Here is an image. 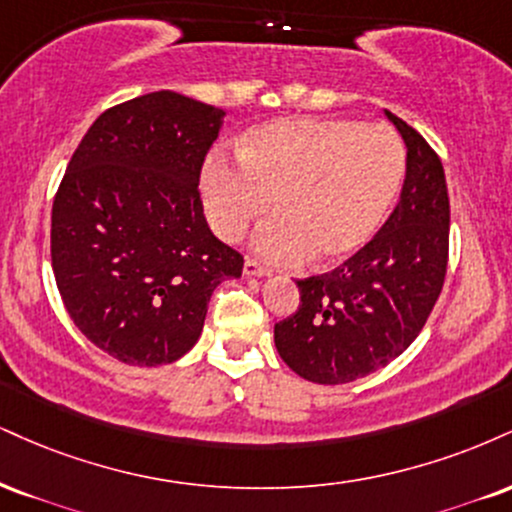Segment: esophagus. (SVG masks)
Masks as SVG:
<instances>
[{
  "mask_svg": "<svg viewBox=\"0 0 512 512\" xmlns=\"http://www.w3.org/2000/svg\"><path fill=\"white\" fill-rule=\"evenodd\" d=\"M243 272L248 274V276H267L269 274V267H267V264L257 262L255 257H245Z\"/></svg>",
  "mask_w": 512,
  "mask_h": 512,
  "instance_id": "34e87169",
  "label": "esophagus"
}]
</instances>
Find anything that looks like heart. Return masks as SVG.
<instances>
[{"label":"heart","instance_id":"obj_1","mask_svg":"<svg viewBox=\"0 0 512 512\" xmlns=\"http://www.w3.org/2000/svg\"><path fill=\"white\" fill-rule=\"evenodd\" d=\"M405 174V145L386 123L279 119L252 128L238 162L212 155L202 171L207 219L238 240L255 219L276 217L255 236L269 260H346L377 233Z\"/></svg>","mask_w":512,"mask_h":512}]
</instances>
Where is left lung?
<instances>
[{"mask_svg": "<svg viewBox=\"0 0 512 512\" xmlns=\"http://www.w3.org/2000/svg\"><path fill=\"white\" fill-rule=\"evenodd\" d=\"M386 116L408 145L400 202L341 267L295 281L298 310L274 326L281 360L315 384H348L396 360L427 324L446 281L451 205L443 164L415 128Z\"/></svg>", "mask_w": 512, "mask_h": 512, "instance_id": "left-lung-1", "label": "left lung"}]
</instances>
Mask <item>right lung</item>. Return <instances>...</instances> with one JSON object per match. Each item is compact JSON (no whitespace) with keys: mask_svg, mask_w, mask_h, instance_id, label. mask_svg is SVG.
I'll return each mask as SVG.
<instances>
[{"mask_svg":"<svg viewBox=\"0 0 512 512\" xmlns=\"http://www.w3.org/2000/svg\"><path fill=\"white\" fill-rule=\"evenodd\" d=\"M224 112L171 90L107 109L52 205V269L73 324L123 365L157 367L200 338L243 255L209 231L200 171Z\"/></svg>","mask_w":512,"mask_h":512,"instance_id":"add662e5","label":"right lung"}]
</instances>
